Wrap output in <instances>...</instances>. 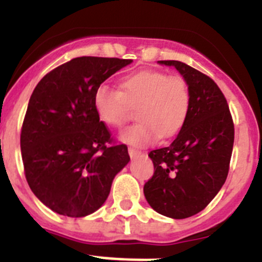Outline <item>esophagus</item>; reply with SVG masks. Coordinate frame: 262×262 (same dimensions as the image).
I'll use <instances>...</instances> for the list:
<instances>
[{"label":"esophagus","instance_id":"esophagus-1","mask_svg":"<svg viewBox=\"0 0 262 262\" xmlns=\"http://www.w3.org/2000/svg\"><path fill=\"white\" fill-rule=\"evenodd\" d=\"M140 154H142V152L139 151V149H136V148H133V147L128 148V155L131 157H135V156H138V155H140Z\"/></svg>","mask_w":262,"mask_h":262}]
</instances>
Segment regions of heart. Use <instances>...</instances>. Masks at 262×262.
Masks as SVG:
<instances>
[{"label": "heart", "mask_w": 262, "mask_h": 262, "mask_svg": "<svg viewBox=\"0 0 262 262\" xmlns=\"http://www.w3.org/2000/svg\"><path fill=\"white\" fill-rule=\"evenodd\" d=\"M93 105L99 120L111 128H120L135 108L139 122L124 129L120 139L143 147L180 133L190 110V89L181 76L140 71L122 78L119 90L99 85Z\"/></svg>", "instance_id": "obj_1"}]
</instances>
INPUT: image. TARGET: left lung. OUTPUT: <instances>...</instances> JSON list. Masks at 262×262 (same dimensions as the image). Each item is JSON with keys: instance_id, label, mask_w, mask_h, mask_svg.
<instances>
[{"instance_id": "8db88e82", "label": "left lung", "mask_w": 262, "mask_h": 262, "mask_svg": "<svg viewBox=\"0 0 262 262\" xmlns=\"http://www.w3.org/2000/svg\"><path fill=\"white\" fill-rule=\"evenodd\" d=\"M173 66L190 89V110L169 147L148 154L155 172L144 185L152 209L173 219L202 211L226 182L230 170L235 128L227 99L215 81L177 60Z\"/></svg>"}]
</instances>
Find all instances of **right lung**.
<instances>
[{"label":"right lung","instance_id":"right-lung-1","mask_svg":"<svg viewBox=\"0 0 262 262\" xmlns=\"http://www.w3.org/2000/svg\"><path fill=\"white\" fill-rule=\"evenodd\" d=\"M133 60L82 56L39 81L20 129L27 184L52 211L72 217L97 211L129 161L94 110L97 88Z\"/></svg>","mask_w":262,"mask_h":262}]
</instances>
